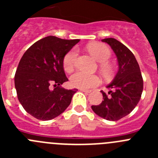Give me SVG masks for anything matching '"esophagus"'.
Returning <instances> with one entry per match:
<instances>
[{
    "label": "esophagus",
    "mask_w": 158,
    "mask_h": 158,
    "mask_svg": "<svg viewBox=\"0 0 158 158\" xmlns=\"http://www.w3.org/2000/svg\"><path fill=\"white\" fill-rule=\"evenodd\" d=\"M81 92H83V93H91V90H87V89H79Z\"/></svg>",
    "instance_id": "obj_1"
}]
</instances>
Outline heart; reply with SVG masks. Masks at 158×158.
<instances>
[{
    "instance_id": "obj_1",
    "label": "heart",
    "mask_w": 158,
    "mask_h": 158,
    "mask_svg": "<svg viewBox=\"0 0 158 158\" xmlns=\"http://www.w3.org/2000/svg\"><path fill=\"white\" fill-rule=\"evenodd\" d=\"M88 50L90 54L100 63V69L105 75H109L111 73V66L107 63L111 55L109 47L103 43H93L88 46ZM77 51L76 49H72L65 54L63 58V68L67 72H70L76 62ZM70 83L74 87L80 89H92L100 83V79L95 74H89L82 71H77L70 77Z\"/></svg>"
}]
</instances>
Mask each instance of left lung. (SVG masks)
I'll use <instances>...</instances> for the list:
<instances>
[{
    "label": "left lung",
    "instance_id": "8db88e82",
    "mask_svg": "<svg viewBox=\"0 0 158 158\" xmlns=\"http://www.w3.org/2000/svg\"><path fill=\"white\" fill-rule=\"evenodd\" d=\"M107 43L118 59V70L113 81L107 86L108 93L100 91L103 100L93 105L96 115L107 120L117 121L133 111L139 102L143 90L140 68L133 53L122 43L113 38L102 40Z\"/></svg>",
    "mask_w": 158,
    "mask_h": 158
}]
</instances>
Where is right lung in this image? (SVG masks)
<instances>
[{
    "mask_svg": "<svg viewBox=\"0 0 158 158\" xmlns=\"http://www.w3.org/2000/svg\"><path fill=\"white\" fill-rule=\"evenodd\" d=\"M79 41L47 36L23 54L15 74V88L19 103L35 118L52 119L70 104L77 89L61 87L68 81L62 62L65 54ZM51 85L55 87L53 90Z\"/></svg>",
    "mask_w": 158,
    "mask_h": 158,
    "instance_id": "1",
    "label": "right lung"
}]
</instances>
